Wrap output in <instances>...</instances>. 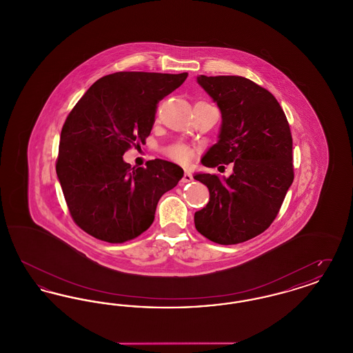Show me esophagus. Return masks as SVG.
Returning a JSON list of instances; mask_svg holds the SVG:
<instances>
[{
	"label": "esophagus",
	"instance_id": "34e87169",
	"mask_svg": "<svg viewBox=\"0 0 353 353\" xmlns=\"http://www.w3.org/2000/svg\"><path fill=\"white\" fill-rule=\"evenodd\" d=\"M193 180V176H192V173L189 172V170H185L184 177H183V183H190Z\"/></svg>",
	"mask_w": 353,
	"mask_h": 353
}]
</instances>
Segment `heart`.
Listing matches in <instances>:
<instances>
[{"label": "heart", "mask_w": 353, "mask_h": 353, "mask_svg": "<svg viewBox=\"0 0 353 353\" xmlns=\"http://www.w3.org/2000/svg\"><path fill=\"white\" fill-rule=\"evenodd\" d=\"M167 153H168V156L170 159H173V160H176V161H180V163L188 161V160L190 159V156H192L190 150H189L188 147H185V145H181V144L169 148Z\"/></svg>", "instance_id": "obj_1"}]
</instances>
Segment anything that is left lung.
<instances>
[{"mask_svg":"<svg viewBox=\"0 0 353 353\" xmlns=\"http://www.w3.org/2000/svg\"><path fill=\"white\" fill-rule=\"evenodd\" d=\"M197 83L217 103L222 118L219 140L202 165L232 163L233 173L193 176L210 194L194 213V225L216 243H241L269 228L294 181L290 125L274 95L250 79L200 75Z\"/></svg>","mask_w":353,"mask_h":353,"instance_id":"obj_1","label":"left lung"}]
</instances>
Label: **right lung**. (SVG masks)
Listing matches in <instances>:
<instances>
[{"mask_svg": "<svg viewBox=\"0 0 353 353\" xmlns=\"http://www.w3.org/2000/svg\"><path fill=\"white\" fill-rule=\"evenodd\" d=\"M188 72L120 71L92 84L61 132L57 176L75 223L98 239L121 243L145 232L160 197L184 176L154 159L131 167L123 154L151 134L157 103L184 83Z\"/></svg>", "mask_w": 353, "mask_h": 353, "instance_id": "add662e5", "label": "right lung"}]
</instances>
